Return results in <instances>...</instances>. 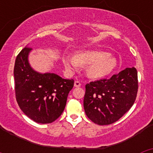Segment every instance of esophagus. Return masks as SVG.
<instances>
[{
  "label": "esophagus",
  "mask_w": 153,
  "mask_h": 153,
  "mask_svg": "<svg viewBox=\"0 0 153 153\" xmlns=\"http://www.w3.org/2000/svg\"><path fill=\"white\" fill-rule=\"evenodd\" d=\"M80 86V82H79V80H75V82H74V86H76V87H79Z\"/></svg>",
  "instance_id": "esophagus-1"
}]
</instances>
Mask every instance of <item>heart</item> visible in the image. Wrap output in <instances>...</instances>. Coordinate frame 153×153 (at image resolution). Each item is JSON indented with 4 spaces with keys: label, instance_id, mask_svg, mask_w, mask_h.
<instances>
[{
    "label": "heart",
    "instance_id": "heart-1",
    "mask_svg": "<svg viewBox=\"0 0 153 153\" xmlns=\"http://www.w3.org/2000/svg\"><path fill=\"white\" fill-rule=\"evenodd\" d=\"M65 67L69 70H76L79 66L86 68L89 77H103L113 71L117 67V60L107 53L100 51H87L77 53L75 56L65 55L63 58Z\"/></svg>",
    "mask_w": 153,
    "mask_h": 153
}]
</instances>
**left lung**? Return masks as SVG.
<instances>
[{"instance_id": "obj_1", "label": "left lung", "mask_w": 153, "mask_h": 153, "mask_svg": "<svg viewBox=\"0 0 153 153\" xmlns=\"http://www.w3.org/2000/svg\"><path fill=\"white\" fill-rule=\"evenodd\" d=\"M138 92L137 70L126 68L109 79L86 84L83 106L86 115L98 125L117 122L132 107Z\"/></svg>"}]
</instances>
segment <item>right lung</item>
<instances>
[{
	"label": "right lung",
	"instance_id": "right-lung-1",
	"mask_svg": "<svg viewBox=\"0 0 153 153\" xmlns=\"http://www.w3.org/2000/svg\"><path fill=\"white\" fill-rule=\"evenodd\" d=\"M30 47L17 56L13 69L16 100L26 116L38 123H51L60 117L74 80L54 74H41L28 63Z\"/></svg>",
	"mask_w": 153,
	"mask_h": 153
}]
</instances>
